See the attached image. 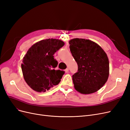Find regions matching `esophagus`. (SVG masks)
I'll return each instance as SVG.
<instances>
[{
  "mask_svg": "<svg viewBox=\"0 0 130 130\" xmlns=\"http://www.w3.org/2000/svg\"><path fill=\"white\" fill-rule=\"evenodd\" d=\"M68 71H69V69L67 68H66V70H65V72H66V73H68Z\"/></svg>",
  "mask_w": 130,
  "mask_h": 130,
  "instance_id": "esophagus-1",
  "label": "esophagus"
}]
</instances>
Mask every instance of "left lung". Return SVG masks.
I'll return each instance as SVG.
<instances>
[{
	"mask_svg": "<svg viewBox=\"0 0 130 130\" xmlns=\"http://www.w3.org/2000/svg\"><path fill=\"white\" fill-rule=\"evenodd\" d=\"M69 43L70 52L78 66L77 72L73 75L75 89L84 94L95 93L108 79L107 55L99 45L89 40L74 38Z\"/></svg>",
	"mask_w": 130,
	"mask_h": 130,
	"instance_id": "obj_1",
	"label": "left lung"
}]
</instances>
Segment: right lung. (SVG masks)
I'll use <instances>...</instances> for the list:
<instances>
[{
  "label": "right lung",
  "instance_id": "right-lung-1",
  "mask_svg": "<svg viewBox=\"0 0 130 130\" xmlns=\"http://www.w3.org/2000/svg\"><path fill=\"white\" fill-rule=\"evenodd\" d=\"M64 45L57 39H46L35 43L27 51L21 64L24 80L38 92H45L58 85L64 72L55 70L58 62L54 54Z\"/></svg>",
  "mask_w": 130,
  "mask_h": 130
}]
</instances>
